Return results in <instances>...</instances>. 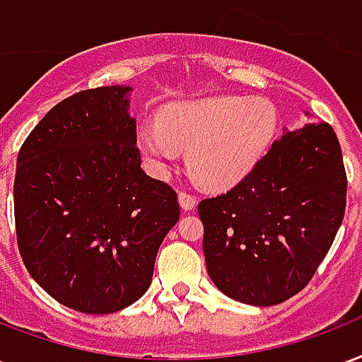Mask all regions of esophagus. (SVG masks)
<instances>
[{
	"mask_svg": "<svg viewBox=\"0 0 362 362\" xmlns=\"http://www.w3.org/2000/svg\"><path fill=\"white\" fill-rule=\"evenodd\" d=\"M178 201H180V206L184 211H192L193 206L197 205V199H195V195L187 192H180L178 193Z\"/></svg>",
	"mask_w": 362,
	"mask_h": 362,
	"instance_id": "1",
	"label": "esophagus"
}]
</instances>
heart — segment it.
Here are the masks:
<instances>
[{
    "label": "heart",
    "instance_id": "obj_1",
    "mask_svg": "<svg viewBox=\"0 0 362 362\" xmlns=\"http://www.w3.org/2000/svg\"><path fill=\"white\" fill-rule=\"evenodd\" d=\"M277 110L264 98L218 96L176 102L161 110L153 125L138 132V146L153 167H165L187 150L195 180L228 187L247 176L277 132Z\"/></svg>",
    "mask_w": 362,
    "mask_h": 362
}]
</instances>
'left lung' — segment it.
Instances as JSON below:
<instances>
[{
	"mask_svg": "<svg viewBox=\"0 0 362 362\" xmlns=\"http://www.w3.org/2000/svg\"><path fill=\"white\" fill-rule=\"evenodd\" d=\"M346 193L334 129L317 123L286 132L241 182L197 206L212 283L260 308L298 294L334 243Z\"/></svg>",
	"mask_w": 362,
	"mask_h": 362,
	"instance_id": "8db88e82",
	"label": "left lung"
}]
</instances>
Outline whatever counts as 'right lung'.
<instances>
[{"label": "right lung", "instance_id": "right-lung-1", "mask_svg": "<svg viewBox=\"0 0 362 362\" xmlns=\"http://www.w3.org/2000/svg\"><path fill=\"white\" fill-rule=\"evenodd\" d=\"M129 90L64 98L16 159L22 262L47 294L89 315L115 313L148 291L159 245L180 218L173 186L140 167Z\"/></svg>", "mask_w": 362, "mask_h": 362}]
</instances>
